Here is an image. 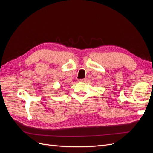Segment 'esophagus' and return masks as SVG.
Masks as SVG:
<instances>
[{"label":"esophagus","mask_w":153,"mask_h":153,"mask_svg":"<svg viewBox=\"0 0 153 153\" xmlns=\"http://www.w3.org/2000/svg\"><path fill=\"white\" fill-rule=\"evenodd\" d=\"M86 81H87V79H82L78 80V81L81 82V83H84V82H86Z\"/></svg>","instance_id":"34e87169"}]
</instances>
